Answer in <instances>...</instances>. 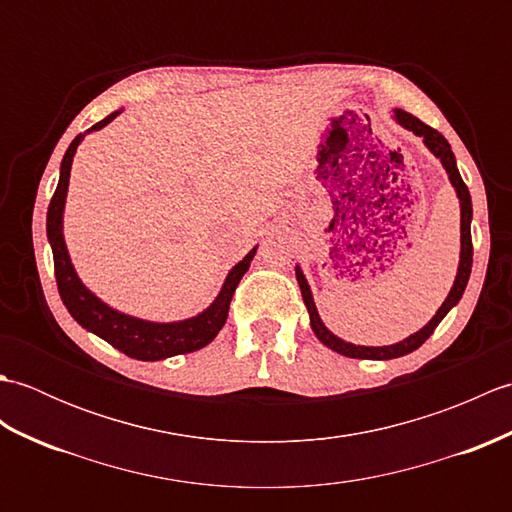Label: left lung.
Returning <instances> with one entry per match:
<instances>
[{
  "mask_svg": "<svg viewBox=\"0 0 512 512\" xmlns=\"http://www.w3.org/2000/svg\"><path fill=\"white\" fill-rule=\"evenodd\" d=\"M396 121L402 125L411 129L413 134L416 136H422L424 138V145H427L433 154H436L440 160L444 169H447L449 178L453 182L455 191H458V198H460V204H462V253H460V268H458V277H455V284L449 292L447 301L442 303V308L436 312V317H433L424 328L416 334H411L409 339L400 341L396 345H387V347H363V345H352V343H345L341 341L339 336H334L328 328H325L319 312H317V306H314L312 301V292L308 288V281L306 277H303L301 270L297 268V281H299V288H301V297H303V303H306V308L310 312V325L314 334H317V339L328 345L330 350L339 352L343 356H350V358H369V361H387V358H398V356H405L413 350H418V347L429 339V336L433 334V330L438 328L440 321L447 317V312L458 303L464 295V288L466 284H469V277H471V266H473V239H471V217H473V206H471V193H469V187H466L460 171H458V165H455V156L451 151V145L447 143V138H444L438 129H433L429 125H424L420 118H416L409 112H402V110H396Z\"/></svg>",
  "mask_w": 512,
  "mask_h": 512,
  "instance_id": "left-lung-1",
  "label": "left lung"
}]
</instances>
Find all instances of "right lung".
Returning a JSON list of instances; mask_svg holds the SVG:
<instances>
[{
  "label": "right lung",
  "mask_w": 512,
  "mask_h": 512,
  "mask_svg": "<svg viewBox=\"0 0 512 512\" xmlns=\"http://www.w3.org/2000/svg\"><path fill=\"white\" fill-rule=\"evenodd\" d=\"M118 114L121 112H114L107 118H103L101 123L92 125L85 134L105 127L107 123L114 121ZM85 134L76 136L70 143L68 151H65L63 162H61L59 184L57 189H54V195L48 206V239L52 246V257H54V277H57V288L65 308H68L74 321L83 325L85 330L101 336L103 341L116 347L118 352L138 358V361H160V358L195 352L200 350V347L209 345L217 336V332L222 330V325L226 323L228 306H231L235 288L239 284V279H242L248 270L250 259H253L257 248L250 250L242 262L228 273L222 292L217 295V299L202 314H198V317L193 319L178 321V323H149V321L127 317V314L107 308L105 303L101 299H96L92 292L81 284L79 277H76L74 268L70 264L68 250H65L63 233H61L63 204H65V193H68L72 158Z\"/></svg>",
  "instance_id": "right-lung-1"
}]
</instances>
